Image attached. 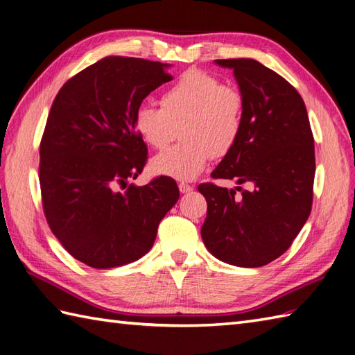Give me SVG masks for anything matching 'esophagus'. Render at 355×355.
<instances>
[{
	"label": "esophagus",
	"mask_w": 355,
	"mask_h": 355,
	"mask_svg": "<svg viewBox=\"0 0 355 355\" xmlns=\"http://www.w3.org/2000/svg\"><path fill=\"white\" fill-rule=\"evenodd\" d=\"M178 189H180V192H182V193H189V192L193 191V186L189 184V183L182 182V183L178 184Z\"/></svg>",
	"instance_id": "34e87169"
}]
</instances>
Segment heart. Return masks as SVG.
<instances>
[{
    "label": "heart",
    "mask_w": 355,
    "mask_h": 355,
    "mask_svg": "<svg viewBox=\"0 0 355 355\" xmlns=\"http://www.w3.org/2000/svg\"><path fill=\"white\" fill-rule=\"evenodd\" d=\"M245 101L239 89L201 70L183 73L160 96V108L141 105L134 128L149 148L162 150L184 141L150 162V171L177 180H192L210 158L227 157L244 130Z\"/></svg>",
    "instance_id": "b5f03b06"
}]
</instances>
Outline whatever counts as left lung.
Returning <instances> with one entry per match:
<instances>
[{
  "mask_svg": "<svg viewBox=\"0 0 355 355\" xmlns=\"http://www.w3.org/2000/svg\"><path fill=\"white\" fill-rule=\"evenodd\" d=\"M216 64L235 73L245 112L238 145L210 177L235 180L239 186H198L207 201L201 238L218 259L262 267L288 250L311 214L313 131L304 99L276 71L245 58L216 59Z\"/></svg>",
  "mask_w": 355,
  "mask_h": 355,
  "instance_id": "8db88e82",
  "label": "left lung"
}]
</instances>
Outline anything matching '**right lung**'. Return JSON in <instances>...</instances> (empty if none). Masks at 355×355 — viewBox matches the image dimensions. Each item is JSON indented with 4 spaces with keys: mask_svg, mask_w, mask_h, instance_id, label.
Returning <instances> with one entry per match:
<instances>
[{
    "mask_svg": "<svg viewBox=\"0 0 355 355\" xmlns=\"http://www.w3.org/2000/svg\"><path fill=\"white\" fill-rule=\"evenodd\" d=\"M166 67L107 56L67 80L51 103L40 145L44 215L65 250L93 268L141 258L178 201L171 177L130 184L148 162L135 111L172 80Z\"/></svg>",
    "mask_w": 355,
    "mask_h": 355,
    "instance_id": "right-lung-1",
    "label": "right lung"
}]
</instances>
